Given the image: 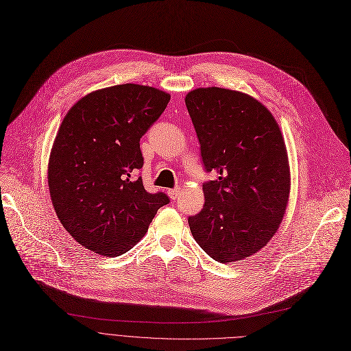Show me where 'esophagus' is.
<instances>
[{"instance_id":"esophagus-1","label":"esophagus","mask_w":351,"mask_h":351,"mask_svg":"<svg viewBox=\"0 0 351 351\" xmlns=\"http://www.w3.org/2000/svg\"><path fill=\"white\" fill-rule=\"evenodd\" d=\"M180 189H171V190H169L167 191V194H169V197L171 198V199H177L178 198V195H180Z\"/></svg>"}]
</instances>
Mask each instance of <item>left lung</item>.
I'll return each mask as SVG.
<instances>
[{"instance_id": "obj_1", "label": "left lung", "mask_w": 351, "mask_h": 351, "mask_svg": "<svg viewBox=\"0 0 351 351\" xmlns=\"http://www.w3.org/2000/svg\"><path fill=\"white\" fill-rule=\"evenodd\" d=\"M185 106L201 146L205 204L189 217L191 234L213 259L248 258L271 241L291 191L289 160L272 113L252 96L222 88H198Z\"/></svg>"}]
</instances>
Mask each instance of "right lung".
Instances as JSON below:
<instances>
[{"label": "right lung", "instance_id": "right-lung-1", "mask_svg": "<svg viewBox=\"0 0 351 351\" xmlns=\"http://www.w3.org/2000/svg\"><path fill=\"white\" fill-rule=\"evenodd\" d=\"M170 95L134 84L95 90L62 120L48 162L52 205L86 250L126 254L147 232L164 193L146 191L140 138L166 110Z\"/></svg>", "mask_w": 351, "mask_h": 351}]
</instances>
